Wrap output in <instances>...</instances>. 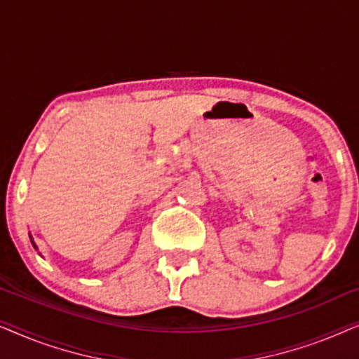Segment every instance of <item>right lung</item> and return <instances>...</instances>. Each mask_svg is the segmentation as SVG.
<instances>
[{
  "instance_id": "right-lung-1",
  "label": "right lung",
  "mask_w": 359,
  "mask_h": 359,
  "mask_svg": "<svg viewBox=\"0 0 359 359\" xmlns=\"http://www.w3.org/2000/svg\"><path fill=\"white\" fill-rule=\"evenodd\" d=\"M31 242H32V237H31ZM32 245H34V248H37V247H36V243H34V242H32Z\"/></svg>"
}]
</instances>
